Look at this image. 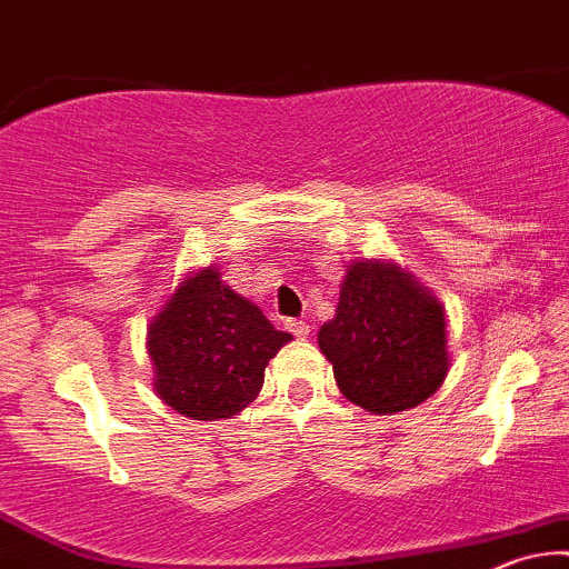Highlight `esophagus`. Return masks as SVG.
I'll list each match as a JSON object with an SVG mask.
<instances>
[{"mask_svg": "<svg viewBox=\"0 0 569 569\" xmlns=\"http://www.w3.org/2000/svg\"><path fill=\"white\" fill-rule=\"evenodd\" d=\"M286 328H289L291 333L299 336V338L309 336V322H305V320H286Z\"/></svg>", "mask_w": 569, "mask_h": 569, "instance_id": "1", "label": "esophagus"}]
</instances>
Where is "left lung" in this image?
Wrapping results in <instances>:
<instances>
[{"instance_id":"8db88e82","label":"left lung","mask_w":569,"mask_h":569,"mask_svg":"<svg viewBox=\"0 0 569 569\" xmlns=\"http://www.w3.org/2000/svg\"><path fill=\"white\" fill-rule=\"evenodd\" d=\"M318 343L343 397L376 415L417 407L449 370L443 309L397 264H351Z\"/></svg>"}]
</instances>
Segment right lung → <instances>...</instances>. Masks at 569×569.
Returning <instances> with one entry per match:
<instances>
[{"instance_id":"obj_1","label":"right lung","mask_w":569,"mask_h":569,"mask_svg":"<svg viewBox=\"0 0 569 569\" xmlns=\"http://www.w3.org/2000/svg\"><path fill=\"white\" fill-rule=\"evenodd\" d=\"M291 333L239 293L218 270H201L149 326V357L164 405L193 420L239 415L264 383V368Z\"/></svg>"}]
</instances>
